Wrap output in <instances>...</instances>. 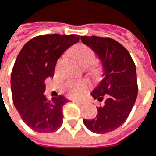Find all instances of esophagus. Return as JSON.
Returning <instances> with one entry per match:
<instances>
[{
    "label": "esophagus",
    "instance_id": "obj_1",
    "mask_svg": "<svg viewBox=\"0 0 156 156\" xmlns=\"http://www.w3.org/2000/svg\"><path fill=\"white\" fill-rule=\"evenodd\" d=\"M74 103H76V104H78V105H84L85 104V102L84 101H78V100H72Z\"/></svg>",
    "mask_w": 156,
    "mask_h": 156
}]
</instances>
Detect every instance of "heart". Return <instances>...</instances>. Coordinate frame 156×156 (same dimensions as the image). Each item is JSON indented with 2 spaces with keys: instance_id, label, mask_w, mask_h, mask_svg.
<instances>
[{
  "instance_id": "b5f03b06",
  "label": "heart",
  "mask_w": 156,
  "mask_h": 156,
  "mask_svg": "<svg viewBox=\"0 0 156 156\" xmlns=\"http://www.w3.org/2000/svg\"><path fill=\"white\" fill-rule=\"evenodd\" d=\"M72 55L77 60L79 65L84 68H89L95 63L96 56L93 51L84 44H78L72 50ZM96 70H92V73H95ZM87 83L84 81L76 82L69 81L65 85V90L67 92L68 96L71 98L79 97L87 88Z\"/></svg>"
}]
</instances>
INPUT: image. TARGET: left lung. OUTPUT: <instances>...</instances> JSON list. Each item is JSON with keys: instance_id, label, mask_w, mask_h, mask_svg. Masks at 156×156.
I'll return each instance as SVG.
<instances>
[{"instance_id": "8db88e82", "label": "left lung", "mask_w": 156, "mask_h": 156, "mask_svg": "<svg viewBox=\"0 0 156 156\" xmlns=\"http://www.w3.org/2000/svg\"><path fill=\"white\" fill-rule=\"evenodd\" d=\"M80 39L98 55L103 67V78L91 92L103 104L97 107L96 117L84 119V124L93 133L112 132L126 120L137 98L134 62L125 47L112 38L82 36Z\"/></svg>"}]
</instances>
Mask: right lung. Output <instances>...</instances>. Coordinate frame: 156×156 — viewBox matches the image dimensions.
Instances as JSON below:
<instances>
[{"instance_id":"obj_1","label":"right lung","mask_w":156,"mask_h":156,"mask_svg":"<svg viewBox=\"0 0 156 156\" xmlns=\"http://www.w3.org/2000/svg\"><path fill=\"white\" fill-rule=\"evenodd\" d=\"M78 40L77 35L37 36L17 56L11 73L13 102L26 125L36 132H55L62 126L63 106L69 100L61 95L48 99L44 81L54 76L58 58Z\"/></svg>"}]
</instances>
